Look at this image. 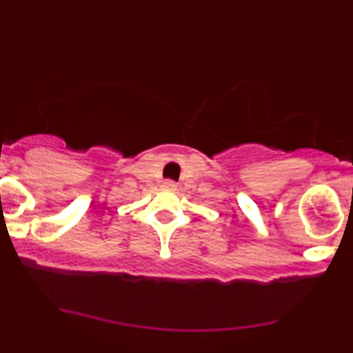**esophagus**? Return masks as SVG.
Segmentation results:
<instances>
[{
    "label": "esophagus",
    "mask_w": 353,
    "mask_h": 353,
    "mask_svg": "<svg viewBox=\"0 0 353 353\" xmlns=\"http://www.w3.org/2000/svg\"><path fill=\"white\" fill-rule=\"evenodd\" d=\"M163 189H168V190H176L177 189V184L174 181H164L163 182Z\"/></svg>",
    "instance_id": "esophagus-1"
}]
</instances>
